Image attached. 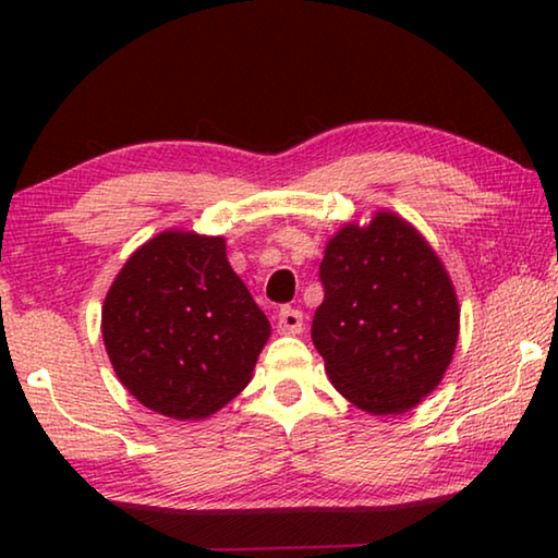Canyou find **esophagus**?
Listing matches in <instances>:
<instances>
[{"mask_svg": "<svg viewBox=\"0 0 558 558\" xmlns=\"http://www.w3.org/2000/svg\"><path fill=\"white\" fill-rule=\"evenodd\" d=\"M278 332L280 335H300L302 332V313L295 307H282L278 313Z\"/></svg>", "mask_w": 558, "mask_h": 558, "instance_id": "obj_1", "label": "esophagus"}]
</instances>
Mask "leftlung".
<instances>
[{
  "label": "left lung",
  "instance_id": "1",
  "mask_svg": "<svg viewBox=\"0 0 558 558\" xmlns=\"http://www.w3.org/2000/svg\"><path fill=\"white\" fill-rule=\"evenodd\" d=\"M313 344L335 389L372 415H399L438 389L460 335L458 292L411 221L379 209L347 221L319 263Z\"/></svg>",
  "mask_w": 558,
  "mask_h": 558
}]
</instances>
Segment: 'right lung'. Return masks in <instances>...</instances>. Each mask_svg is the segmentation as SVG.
<instances>
[{
    "instance_id": "obj_1",
    "label": "right lung",
    "mask_w": 558,
    "mask_h": 558,
    "mask_svg": "<svg viewBox=\"0 0 558 558\" xmlns=\"http://www.w3.org/2000/svg\"><path fill=\"white\" fill-rule=\"evenodd\" d=\"M100 332L116 376L140 403L202 421L248 386L270 323L226 258L223 235L167 229L120 268Z\"/></svg>"
}]
</instances>
